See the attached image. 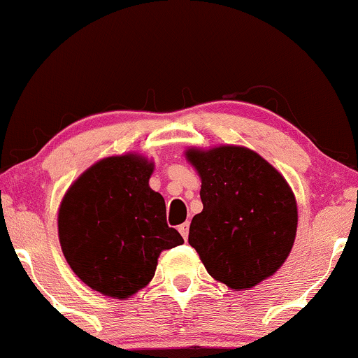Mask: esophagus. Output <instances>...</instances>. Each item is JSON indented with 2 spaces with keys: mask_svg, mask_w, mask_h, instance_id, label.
Segmentation results:
<instances>
[{
  "mask_svg": "<svg viewBox=\"0 0 358 358\" xmlns=\"http://www.w3.org/2000/svg\"><path fill=\"white\" fill-rule=\"evenodd\" d=\"M188 229H190V224H188V222H185V224H182V225H180V227H178V232L182 234V237H183L185 241L188 239Z\"/></svg>",
  "mask_w": 358,
  "mask_h": 358,
  "instance_id": "34e87169",
  "label": "esophagus"
}]
</instances>
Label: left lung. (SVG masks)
I'll return each mask as SVG.
<instances>
[{"label": "left lung", "instance_id": "obj_1", "mask_svg": "<svg viewBox=\"0 0 358 358\" xmlns=\"http://www.w3.org/2000/svg\"><path fill=\"white\" fill-rule=\"evenodd\" d=\"M185 158L202 180L203 210L192 219L188 242L207 273L236 291L273 276L298 227L296 199L285 176L244 146L188 148Z\"/></svg>", "mask_w": 358, "mask_h": 358}]
</instances>
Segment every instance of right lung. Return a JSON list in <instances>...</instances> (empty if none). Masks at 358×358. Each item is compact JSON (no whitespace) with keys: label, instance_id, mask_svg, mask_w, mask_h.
<instances>
[{"label":"right lung","instance_id":"add662e5","mask_svg":"<svg viewBox=\"0 0 358 358\" xmlns=\"http://www.w3.org/2000/svg\"><path fill=\"white\" fill-rule=\"evenodd\" d=\"M155 163L126 153L102 158L65 192L59 208L62 252L94 291L126 299L150 285L163 250L183 244L168 227L165 199L150 187Z\"/></svg>","mask_w":358,"mask_h":358}]
</instances>
